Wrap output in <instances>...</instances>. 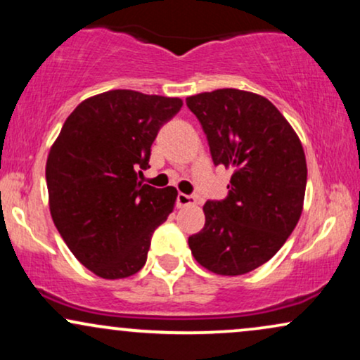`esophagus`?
<instances>
[{
  "mask_svg": "<svg viewBox=\"0 0 360 360\" xmlns=\"http://www.w3.org/2000/svg\"><path fill=\"white\" fill-rule=\"evenodd\" d=\"M194 203H196V196H194V194H177V206H179V208H183V206H191Z\"/></svg>",
  "mask_w": 360,
  "mask_h": 360,
  "instance_id": "esophagus-1",
  "label": "esophagus"
}]
</instances>
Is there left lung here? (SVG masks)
<instances>
[{
    "instance_id": "1",
    "label": "left lung",
    "mask_w": 360,
    "mask_h": 360,
    "mask_svg": "<svg viewBox=\"0 0 360 360\" xmlns=\"http://www.w3.org/2000/svg\"><path fill=\"white\" fill-rule=\"evenodd\" d=\"M214 166L233 169L229 194L203 206L205 226L188 238L214 274L240 276L267 262L301 217L307 159L298 135L269 100L240 89L186 98Z\"/></svg>"
}]
</instances>
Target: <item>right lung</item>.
Wrapping results in <instances>:
<instances>
[{"instance_id":"right-lung-1","label":"right lung","mask_w":360,"mask_h":360,"mask_svg":"<svg viewBox=\"0 0 360 360\" xmlns=\"http://www.w3.org/2000/svg\"><path fill=\"white\" fill-rule=\"evenodd\" d=\"M179 98L113 89L69 115L45 167L52 220L69 250L105 279L143 267L152 233L167 220L176 188L139 181L160 127Z\"/></svg>"}]
</instances>
